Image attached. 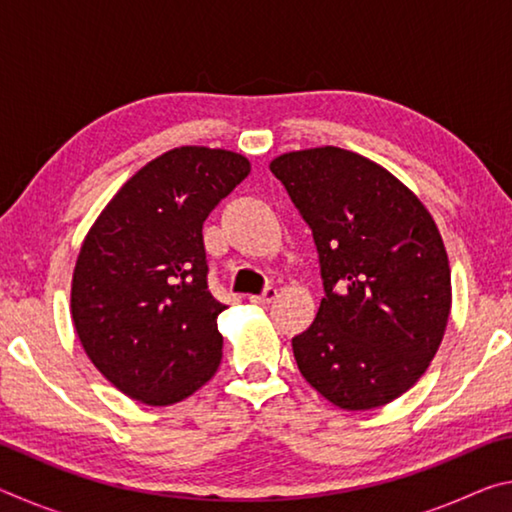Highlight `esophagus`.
I'll return each mask as SVG.
<instances>
[{
	"instance_id": "esophagus-1",
	"label": "esophagus",
	"mask_w": 512,
	"mask_h": 512,
	"mask_svg": "<svg viewBox=\"0 0 512 512\" xmlns=\"http://www.w3.org/2000/svg\"><path fill=\"white\" fill-rule=\"evenodd\" d=\"M275 298H277V289L275 287H266L262 296H250V302H253V305L266 307V305H271Z\"/></svg>"
}]
</instances>
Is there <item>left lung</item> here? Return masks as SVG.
Wrapping results in <instances>:
<instances>
[{"instance_id":"left-lung-1","label":"left lung","mask_w":512,"mask_h":512,"mask_svg":"<svg viewBox=\"0 0 512 512\" xmlns=\"http://www.w3.org/2000/svg\"><path fill=\"white\" fill-rule=\"evenodd\" d=\"M271 171L307 221L325 298L293 357L311 386L345 411L409 391L443 341L452 309L443 237L418 196L359 153H284Z\"/></svg>"}]
</instances>
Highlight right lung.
<instances>
[{
  "label": "right lung",
  "instance_id": "right-lung-1",
  "mask_svg": "<svg viewBox=\"0 0 512 512\" xmlns=\"http://www.w3.org/2000/svg\"><path fill=\"white\" fill-rule=\"evenodd\" d=\"M250 173L244 155L180 146L142 167L99 214L72 277V320L112 386L149 406L198 391L221 363L203 223Z\"/></svg>",
  "mask_w": 512,
  "mask_h": 512
}]
</instances>
